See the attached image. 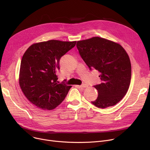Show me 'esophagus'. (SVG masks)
Here are the masks:
<instances>
[{"instance_id": "obj_1", "label": "esophagus", "mask_w": 150, "mask_h": 150, "mask_svg": "<svg viewBox=\"0 0 150 150\" xmlns=\"http://www.w3.org/2000/svg\"><path fill=\"white\" fill-rule=\"evenodd\" d=\"M78 88H87L88 87V85L86 84H83L81 86H77Z\"/></svg>"}]
</instances>
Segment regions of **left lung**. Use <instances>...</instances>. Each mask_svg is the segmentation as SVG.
<instances>
[{"instance_id": "obj_1", "label": "left lung", "mask_w": 150, "mask_h": 150, "mask_svg": "<svg viewBox=\"0 0 150 150\" xmlns=\"http://www.w3.org/2000/svg\"><path fill=\"white\" fill-rule=\"evenodd\" d=\"M76 47L90 70L100 72L98 92L91 103L98 108L116 105L127 93L131 82V65L127 53L119 44L99 37L78 41Z\"/></svg>"}]
</instances>
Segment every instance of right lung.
<instances>
[{"label":"right lung","instance_id":"add662e5","mask_svg":"<svg viewBox=\"0 0 150 150\" xmlns=\"http://www.w3.org/2000/svg\"><path fill=\"white\" fill-rule=\"evenodd\" d=\"M76 41L50 40L31 45L23 54L19 85L27 98L38 108L52 110L64 100L72 86L59 83V60Z\"/></svg>","mask_w":150,"mask_h":150}]
</instances>
